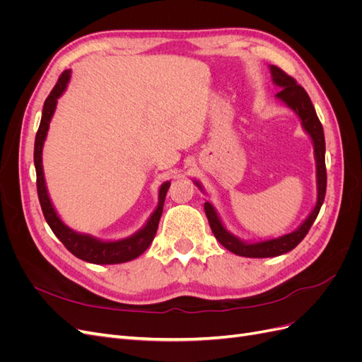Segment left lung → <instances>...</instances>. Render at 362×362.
<instances>
[{
    "label": "left lung",
    "mask_w": 362,
    "mask_h": 362,
    "mask_svg": "<svg viewBox=\"0 0 362 362\" xmlns=\"http://www.w3.org/2000/svg\"><path fill=\"white\" fill-rule=\"evenodd\" d=\"M272 81L276 87H279V92L275 95L278 101L286 104L290 110L299 117L300 125L306 134L310 136L314 148V160H315V182H317V201L311 210V213L306 216L305 221L294 229V231L279 235L276 238H267V240H258V242H247V240L240 238L234 235L226 226L223 225L221 216H218L214 205L210 201H205L204 210L210 222L211 231L214 237L218 240L223 247L231 250L233 254L247 258H270L278 257L287 252L293 250L298 246L303 237L308 234L311 225L314 223L317 214H319L320 208L325 201L326 193V166H325V134L323 127L320 124L319 117H317L315 108L310 100L308 93L305 92L302 86L296 83L294 78L287 75L282 69L269 64ZM202 193H205L202 184L199 181H193Z\"/></svg>",
    "instance_id": "left-lung-1"
}]
</instances>
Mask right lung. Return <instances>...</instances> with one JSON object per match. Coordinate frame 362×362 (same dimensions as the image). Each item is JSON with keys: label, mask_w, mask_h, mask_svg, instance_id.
<instances>
[{"label": "right lung", "mask_w": 362, "mask_h": 362, "mask_svg": "<svg viewBox=\"0 0 362 362\" xmlns=\"http://www.w3.org/2000/svg\"><path fill=\"white\" fill-rule=\"evenodd\" d=\"M71 69H66L54 86V89L48 95L45 104H43L42 110V119L40 125L36 134L35 140V168H36V177H37V194H39V202L42 206L43 216H45V221L52 229V233L60 242L66 246V249L74 254L76 258L83 261L92 262V264H120V262H127L137 258L139 255L144 254V252L149 247L152 240L156 237L157 228L160 217L163 213V205L164 199H166V193L170 187V181H164L160 189H158V204L156 210L148 217L146 223L141 226L137 233L133 235L119 238V240H103L93 237L90 234L84 233H76L75 229L69 228L64 223L56 208H54L49 193L47 189L45 182V175H43V164H42V151L43 144H45L49 122L56 112L59 98L68 89V84L71 81Z\"/></svg>", "instance_id": "add662e5"}]
</instances>
